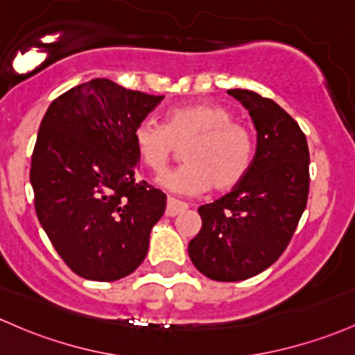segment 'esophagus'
Returning <instances> with one entry per match:
<instances>
[{
    "mask_svg": "<svg viewBox=\"0 0 355 355\" xmlns=\"http://www.w3.org/2000/svg\"><path fill=\"white\" fill-rule=\"evenodd\" d=\"M187 207H189V205H187L185 202H180V200H177V198L168 197V200H166L165 214L168 217H175V216H178L180 212H184Z\"/></svg>",
    "mask_w": 355,
    "mask_h": 355,
    "instance_id": "obj_1",
    "label": "esophagus"
}]
</instances>
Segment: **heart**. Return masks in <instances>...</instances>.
Masks as SVG:
<instances>
[{
	"label": "heart",
	"mask_w": 355,
	"mask_h": 355,
	"mask_svg": "<svg viewBox=\"0 0 355 355\" xmlns=\"http://www.w3.org/2000/svg\"><path fill=\"white\" fill-rule=\"evenodd\" d=\"M139 159L153 173H163L184 148L185 165L162 178L177 193L229 190L246 177L254 157V139L246 124L232 119L229 109L212 103H193L170 109L163 124L143 119L133 131Z\"/></svg>",
	"instance_id": "heart-1"
}]
</instances>
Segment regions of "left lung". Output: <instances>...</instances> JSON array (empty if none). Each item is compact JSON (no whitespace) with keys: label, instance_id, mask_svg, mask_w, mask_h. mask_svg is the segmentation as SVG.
I'll use <instances>...</instances> for the list:
<instances>
[{"label":"left lung","instance_id":"8db88e82","mask_svg":"<svg viewBox=\"0 0 355 355\" xmlns=\"http://www.w3.org/2000/svg\"><path fill=\"white\" fill-rule=\"evenodd\" d=\"M249 111L258 146L246 177L232 192L198 207L200 232L189 256L216 282H241L259 275L283 254L310 189L305 133L275 101L248 89H229Z\"/></svg>","mask_w":355,"mask_h":355}]
</instances>
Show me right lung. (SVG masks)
Instances as JSON below:
<instances>
[{
  "instance_id": "right-lung-1",
  "label": "right lung",
  "mask_w": 355,
  "mask_h": 355,
  "mask_svg": "<svg viewBox=\"0 0 355 355\" xmlns=\"http://www.w3.org/2000/svg\"><path fill=\"white\" fill-rule=\"evenodd\" d=\"M163 96L92 79L58 96L42 119L30 182L42 227L64 263L116 282L145 259L166 196L136 180V124Z\"/></svg>"
}]
</instances>
